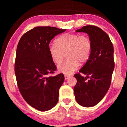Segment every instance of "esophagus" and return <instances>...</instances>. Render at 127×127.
Instances as JSON below:
<instances>
[{"instance_id":"esophagus-1","label":"esophagus","mask_w":127,"mask_h":127,"mask_svg":"<svg viewBox=\"0 0 127 127\" xmlns=\"http://www.w3.org/2000/svg\"><path fill=\"white\" fill-rule=\"evenodd\" d=\"M69 77H70V76H68V75H65V76H64V78H65V80H66V79H68L69 78Z\"/></svg>"}]
</instances>
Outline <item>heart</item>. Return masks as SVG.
<instances>
[{"label":"heart","instance_id":"1","mask_svg":"<svg viewBox=\"0 0 127 127\" xmlns=\"http://www.w3.org/2000/svg\"><path fill=\"white\" fill-rule=\"evenodd\" d=\"M49 45V53L52 61L59 65L66 54L67 61L58 67L59 71L70 75L78 69L79 63H85L91 55L92 42L89 36L82 34L65 33Z\"/></svg>","mask_w":127,"mask_h":127}]
</instances>
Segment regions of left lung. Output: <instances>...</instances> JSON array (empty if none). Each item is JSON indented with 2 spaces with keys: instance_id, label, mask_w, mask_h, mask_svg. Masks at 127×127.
<instances>
[{
  "instance_id": "left-lung-1",
  "label": "left lung",
  "mask_w": 127,
  "mask_h": 127,
  "mask_svg": "<svg viewBox=\"0 0 127 127\" xmlns=\"http://www.w3.org/2000/svg\"><path fill=\"white\" fill-rule=\"evenodd\" d=\"M76 32H83L89 35L92 50L89 60L79 73L74 74L77 79L74 87L75 97L81 106H94L102 99L110 87L115 66L113 45L107 34L96 26H85ZM81 73L87 77L82 76Z\"/></svg>"
}]
</instances>
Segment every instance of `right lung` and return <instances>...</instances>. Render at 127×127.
Here are the masks:
<instances>
[{
    "label": "right lung",
    "mask_w": 127,
    "mask_h": 127,
    "mask_svg": "<svg viewBox=\"0 0 127 127\" xmlns=\"http://www.w3.org/2000/svg\"><path fill=\"white\" fill-rule=\"evenodd\" d=\"M65 31L54 27H36L23 34L17 45L14 64L17 85L26 101L39 111L50 110L58 101L64 76L62 73L49 76L57 70L49 45L54 36Z\"/></svg>",
    "instance_id": "add662e5"
}]
</instances>
